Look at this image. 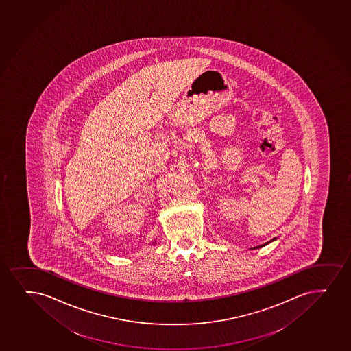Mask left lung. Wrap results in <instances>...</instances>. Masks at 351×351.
Instances as JSON below:
<instances>
[{"mask_svg":"<svg viewBox=\"0 0 351 351\" xmlns=\"http://www.w3.org/2000/svg\"><path fill=\"white\" fill-rule=\"evenodd\" d=\"M276 239L277 237H274V239H270V241H269V242H267V243L261 244V245H257V247H252V249H258V247H265L267 244L271 243V242H274V241H276Z\"/></svg>","mask_w":351,"mask_h":351,"instance_id":"8db88e82","label":"left lung"}]
</instances>
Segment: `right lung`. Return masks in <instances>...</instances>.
I'll return each mask as SVG.
<instances>
[{
  "mask_svg": "<svg viewBox=\"0 0 351 351\" xmlns=\"http://www.w3.org/2000/svg\"><path fill=\"white\" fill-rule=\"evenodd\" d=\"M155 243H156V241H154L153 243H152V244H155Z\"/></svg>",
  "mask_w": 351,
  "mask_h": 351,
  "instance_id": "add662e5",
  "label": "right lung"
}]
</instances>
